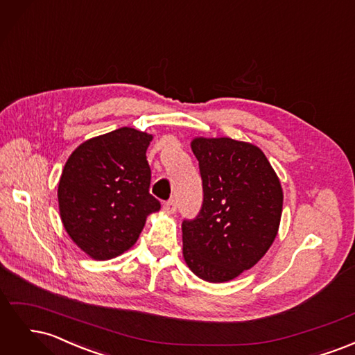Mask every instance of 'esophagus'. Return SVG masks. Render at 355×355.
I'll return each mask as SVG.
<instances>
[{
  "mask_svg": "<svg viewBox=\"0 0 355 355\" xmlns=\"http://www.w3.org/2000/svg\"><path fill=\"white\" fill-rule=\"evenodd\" d=\"M163 210H164L166 213H168V214H173V213L176 211V201H175V200L166 201L164 206H163Z\"/></svg>",
  "mask_w": 355,
  "mask_h": 355,
  "instance_id": "obj_1",
  "label": "esophagus"
}]
</instances>
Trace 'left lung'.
Instances as JSON below:
<instances>
[{
  "label": "left lung",
  "instance_id": "8db88e82",
  "mask_svg": "<svg viewBox=\"0 0 355 355\" xmlns=\"http://www.w3.org/2000/svg\"><path fill=\"white\" fill-rule=\"evenodd\" d=\"M202 207L182 223L184 259L201 280L225 283L259 262L283 211L280 179L261 148L231 137H194Z\"/></svg>",
  "mask_w": 355,
  "mask_h": 355
}]
</instances>
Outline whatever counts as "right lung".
Wrapping results in <instances>:
<instances>
[{"label": "right lung", "instance_id": "1", "mask_svg": "<svg viewBox=\"0 0 355 355\" xmlns=\"http://www.w3.org/2000/svg\"><path fill=\"white\" fill-rule=\"evenodd\" d=\"M153 135L121 127L83 142L69 155L58 188L59 213L72 241L94 261L127 252L148 214L159 210L149 194L146 149Z\"/></svg>", "mask_w": 355, "mask_h": 355}]
</instances>
